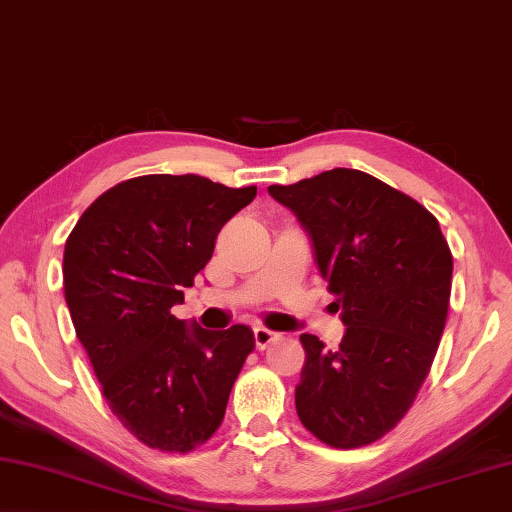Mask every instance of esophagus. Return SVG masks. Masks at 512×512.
<instances>
[{"label":"esophagus","instance_id":"obj_1","mask_svg":"<svg viewBox=\"0 0 512 512\" xmlns=\"http://www.w3.org/2000/svg\"><path fill=\"white\" fill-rule=\"evenodd\" d=\"M277 339H279V335L273 333V330H268V328H264V326H257V328H255V344H257L259 350H264L268 344L277 342Z\"/></svg>","mask_w":512,"mask_h":512}]
</instances>
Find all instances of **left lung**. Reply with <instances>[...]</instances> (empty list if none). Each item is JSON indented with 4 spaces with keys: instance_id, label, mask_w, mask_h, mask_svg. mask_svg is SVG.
<instances>
[{
    "instance_id": "left-lung-1",
    "label": "left lung",
    "mask_w": 512,
    "mask_h": 512,
    "mask_svg": "<svg viewBox=\"0 0 512 512\" xmlns=\"http://www.w3.org/2000/svg\"><path fill=\"white\" fill-rule=\"evenodd\" d=\"M310 237L346 335L337 350L304 333L295 388L302 424L333 448L377 442L402 419L442 339L453 255L433 213L353 168L268 186Z\"/></svg>"
}]
</instances>
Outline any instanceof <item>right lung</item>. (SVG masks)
<instances>
[{"label":"right lung","instance_id":"add662e5","mask_svg":"<svg viewBox=\"0 0 512 512\" xmlns=\"http://www.w3.org/2000/svg\"><path fill=\"white\" fill-rule=\"evenodd\" d=\"M257 186L199 175H144L108 188L64 248V295L102 393L139 442L190 453L213 437L253 330H206L177 319L184 288L213 257L230 217Z\"/></svg>","mask_w":512,"mask_h":512}]
</instances>
